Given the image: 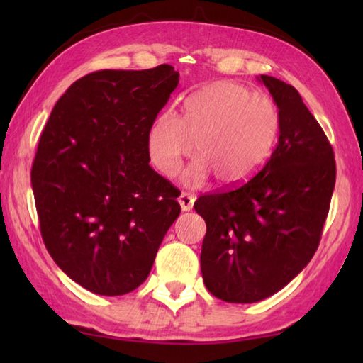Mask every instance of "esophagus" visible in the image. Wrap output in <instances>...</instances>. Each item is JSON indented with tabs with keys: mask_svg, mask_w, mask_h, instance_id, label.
Listing matches in <instances>:
<instances>
[{
	"mask_svg": "<svg viewBox=\"0 0 363 363\" xmlns=\"http://www.w3.org/2000/svg\"><path fill=\"white\" fill-rule=\"evenodd\" d=\"M177 201H179L182 211H190V210H192V208H194L195 199H194V195H190V194H187V192H182V194L179 195V199H177Z\"/></svg>",
	"mask_w": 363,
	"mask_h": 363,
	"instance_id": "34e87169",
	"label": "esophagus"
}]
</instances>
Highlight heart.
<instances>
[{"label": "heart", "mask_w": 363, "mask_h": 363, "mask_svg": "<svg viewBox=\"0 0 363 363\" xmlns=\"http://www.w3.org/2000/svg\"><path fill=\"white\" fill-rule=\"evenodd\" d=\"M279 110L266 96L240 83L214 82L184 101L182 116L163 110L147 133V153L160 174L171 177L194 150L196 158L181 179L200 186L216 177L220 187L250 179L277 140Z\"/></svg>", "instance_id": "heart-1"}]
</instances>
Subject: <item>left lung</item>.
I'll return each instance as SVG.
<instances>
[{
	"label": "left lung",
	"instance_id": "1",
	"mask_svg": "<svg viewBox=\"0 0 363 363\" xmlns=\"http://www.w3.org/2000/svg\"><path fill=\"white\" fill-rule=\"evenodd\" d=\"M257 79L279 108V143L240 187L194 203L205 219V286L225 303H257L296 277L317 251L336 181L335 153L291 84Z\"/></svg>",
	"mask_w": 363,
	"mask_h": 363
}]
</instances>
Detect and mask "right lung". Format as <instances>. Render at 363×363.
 I'll return each mask as SVG.
<instances>
[{
    "label": "right lung",
    "mask_w": 363,
    "mask_h": 363,
    "mask_svg": "<svg viewBox=\"0 0 363 363\" xmlns=\"http://www.w3.org/2000/svg\"><path fill=\"white\" fill-rule=\"evenodd\" d=\"M177 83L168 64L89 73L57 101L40 138L32 189L43 242L96 294L136 290L181 213L177 189L147 153L149 128Z\"/></svg>",
    "instance_id": "add662e5"
}]
</instances>
